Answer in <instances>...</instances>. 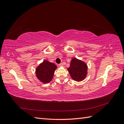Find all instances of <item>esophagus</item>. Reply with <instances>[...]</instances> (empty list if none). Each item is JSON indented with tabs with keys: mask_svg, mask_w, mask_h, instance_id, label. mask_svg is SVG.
Wrapping results in <instances>:
<instances>
[{
	"mask_svg": "<svg viewBox=\"0 0 124 124\" xmlns=\"http://www.w3.org/2000/svg\"><path fill=\"white\" fill-rule=\"evenodd\" d=\"M59 67H63V65L62 63H60V64H59Z\"/></svg>",
	"mask_w": 124,
	"mask_h": 124,
	"instance_id": "1",
	"label": "esophagus"
}]
</instances>
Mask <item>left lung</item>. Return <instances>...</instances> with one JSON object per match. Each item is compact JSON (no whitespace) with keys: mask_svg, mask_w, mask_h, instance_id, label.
<instances>
[{"mask_svg":"<svg viewBox=\"0 0 124 124\" xmlns=\"http://www.w3.org/2000/svg\"><path fill=\"white\" fill-rule=\"evenodd\" d=\"M67 70L73 80L81 82L87 77L88 66L86 62L82 60L73 57L71 59L70 67L67 68Z\"/></svg>","mask_w":124,"mask_h":124,"instance_id":"1","label":"left lung"}]
</instances>
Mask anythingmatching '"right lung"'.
<instances>
[{
	"label": "right lung",
	"mask_w": 124,
	"mask_h": 124,
	"mask_svg": "<svg viewBox=\"0 0 124 124\" xmlns=\"http://www.w3.org/2000/svg\"><path fill=\"white\" fill-rule=\"evenodd\" d=\"M57 68L54 63L44 60L36 69L37 78L44 84L48 83L52 80L55 70Z\"/></svg>",
	"instance_id": "1"
}]
</instances>
